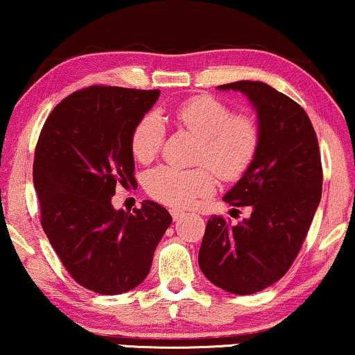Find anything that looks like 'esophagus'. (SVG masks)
Wrapping results in <instances>:
<instances>
[{"instance_id": "34e87169", "label": "esophagus", "mask_w": 355, "mask_h": 355, "mask_svg": "<svg viewBox=\"0 0 355 355\" xmlns=\"http://www.w3.org/2000/svg\"><path fill=\"white\" fill-rule=\"evenodd\" d=\"M171 216H173L174 220H179V218L184 217L186 214H184V212H181V211H178V209H173V211H171Z\"/></svg>"}]
</instances>
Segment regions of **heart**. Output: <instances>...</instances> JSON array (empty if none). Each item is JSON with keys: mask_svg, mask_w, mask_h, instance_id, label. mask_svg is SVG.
Instances as JSON below:
<instances>
[{"mask_svg": "<svg viewBox=\"0 0 355 355\" xmlns=\"http://www.w3.org/2000/svg\"><path fill=\"white\" fill-rule=\"evenodd\" d=\"M171 116L200 138L198 163L209 164L222 179H239L252 164L260 144V126L250 115H234L229 105L211 95H198L174 108ZM164 139V123L148 113L131 131L130 148L135 159L150 163ZM212 168V169H213ZM211 169V170H212ZM207 166L179 169L159 166L146 176L151 198L176 209L191 207L216 187V174Z\"/></svg>", "mask_w": 355, "mask_h": 355, "instance_id": "1", "label": "heart"}]
</instances>
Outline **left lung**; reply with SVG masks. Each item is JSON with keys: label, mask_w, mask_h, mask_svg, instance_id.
<instances>
[{"label": "left lung", "mask_w": 355, "mask_h": 355, "mask_svg": "<svg viewBox=\"0 0 355 355\" xmlns=\"http://www.w3.org/2000/svg\"><path fill=\"white\" fill-rule=\"evenodd\" d=\"M217 89L248 98L260 144L224 196L234 207L250 205V217L237 225L220 216L209 218L199 266L220 290L253 295L283 278L298 255L321 200V155L311 120L295 100L265 82L239 80Z\"/></svg>", "instance_id": "8db88e82"}]
</instances>
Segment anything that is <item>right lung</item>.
I'll return each instance as SVG.
<instances>
[{"mask_svg":"<svg viewBox=\"0 0 355 355\" xmlns=\"http://www.w3.org/2000/svg\"><path fill=\"white\" fill-rule=\"evenodd\" d=\"M159 90L94 85L73 92L47 116L34 155L41 224L65 270L100 295H121L150 273L173 217L143 200L133 214L113 207L116 186L135 182V125Z\"/></svg>","mask_w":355,"mask_h":355,"instance_id":"obj_1","label":"right lung"}]
</instances>
